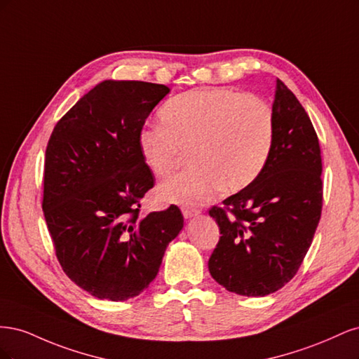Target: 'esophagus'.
<instances>
[{
    "label": "esophagus",
    "instance_id": "1",
    "mask_svg": "<svg viewBox=\"0 0 359 359\" xmlns=\"http://www.w3.org/2000/svg\"><path fill=\"white\" fill-rule=\"evenodd\" d=\"M201 214V210L198 208H191V206H182V215L184 219H193V217H196Z\"/></svg>",
    "mask_w": 359,
    "mask_h": 359
}]
</instances>
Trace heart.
Listing matches in <instances>:
<instances>
[{
  "label": "heart",
  "mask_w": 359,
  "mask_h": 359,
  "mask_svg": "<svg viewBox=\"0 0 359 359\" xmlns=\"http://www.w3.org/2000/svg\"><path fill=\"white\" fill-rule=\"evenodd\" d=\"M148 124L137 144L148 169L166 177L190 148L191 168L158 186L161 201L201 205L222 187L236 191L253 182L266 165L274 142L273 107L255 94L202 88L172 97Z\"/></svg>",
  "instance_id": "b5f03b06"
}]
</instances>
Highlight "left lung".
Wrapping results in <instances>:
<instances>
[{"label": "left lung", "instance_id": "obj_1", "mask_svg": "<svg viewBox=\"0 0 359 359\" xmlns=\"http://www.w3.org/2000/svg\"><path fill=\"white\" fill-rule=\"evenodd\" d=\"M274 142L247 187L212 206L220 240L208 260L217 283L243 297H265L299 269L320 220L322 157L310 118L277 79Z\"/></svg>", "mask_w": 359, "mask_h": 359}]
</instances>
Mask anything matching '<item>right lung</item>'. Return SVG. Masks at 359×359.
I'll use <instances>...</instances> for the list:
<instances>
[{
    "instance_id": "1",
    "label": "right lung",
    "mask_w": 359,
    "mask_h": 359,
    "mask_svg": "<svg viewBox=\"0 0 359 359\" xmlns=\"http://www.w3.org/2000/svg\"><path fill=\"white\" fill-rule=\"evenodd\" d=\"M166 85L104 81L57 123L49 137L41 208L58 262L99 299L126 301L158 273L184 226L177 205L140 215L154 175L137 136Z\"/></svg>"
}]
</instances>
